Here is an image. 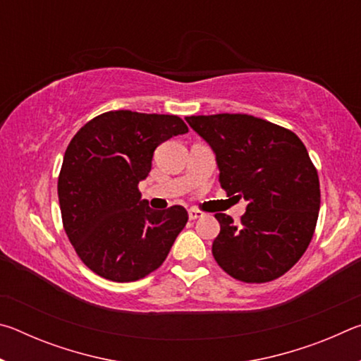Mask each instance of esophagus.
I'll return each mask as SVG.
<instances>
[{"mask_svg": "<svg viewBox=\"0 0 361 361\" xmlns=\"http://www.w3.org/2000/svg\"><path fill=\"white\" fill-rule=\"evenodd\" d=\"M188 215H189V219H197V218L204 216V212H200L197 209H191L188 212Z\"/></svg>", "mask_w": 361, "mask_h": 361, "instance_id": "1", "label": "esophagus"}]
</instances>
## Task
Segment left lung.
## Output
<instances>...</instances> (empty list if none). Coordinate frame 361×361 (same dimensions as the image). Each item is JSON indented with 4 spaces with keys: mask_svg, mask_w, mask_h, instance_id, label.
<instances>
[{
    "mask_svg": "<svg viewBox=\"0 0 361 361\" xmlns=\"http://www.w3.org/2000/svg\"><path fill=\"white\" fill-rule=\"evenodd\" d=\"M188 124L212 146L219 185L248 202L237 226L216 213L212 245L218 266L245 283L276 280L296 264L312 240L320 183L296 133L250 114L189 116Z\"/></svg>",
    "mask_w": 361,
    "mask_h": 361,
    "instance_id": "left-lung-1",
    "label": "left lung"
}]
</instances>
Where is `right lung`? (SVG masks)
Listing matches in <instances>:
<instances>
[{
	"instance_id": "obj_1",
	"label": "right lung",
	"mask_w": 361,
	"mask_h": 361,
	"mask_svg": "<svg viewBox=\"0 0 361 361\" xmlns=\"http://www.w3.org/2000/svg\"><path fill=\"white\" fill-rule=\"evenodd\" d=\"M188 132L178 116L119 109L78 130L59 175L66 235L90 271L113 282H135L166 261L188 223L185 207L152 210L138 183L154 149Z\"/></svg>"
}]
</instances>
